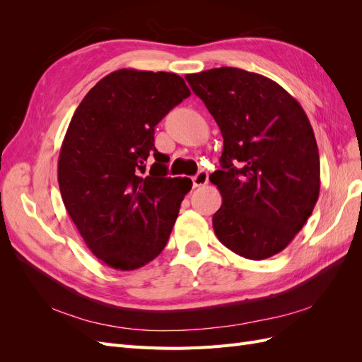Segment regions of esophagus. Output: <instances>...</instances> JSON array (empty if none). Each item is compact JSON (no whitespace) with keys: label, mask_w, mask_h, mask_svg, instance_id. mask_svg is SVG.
<instances>
[{"label":"esophagus","mask_w":362,"mask_h":362,"mask_svg":"<svg viewBox=\"0 0 362 362\" xmlns=\"http://www.w3.org/2000/svg\"><path fill=\"white\" fill-rule=\"evenodd\" d=\"M208 184V173L205 170L198 172L193 177V185L194 187H202V185Z\"/></svg>","instance_id":"1"}]
</instances>
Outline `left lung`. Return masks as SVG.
Segmentation results:
<instances>
[{"mask_svg":"<svg viewBox=\"0 0 362 362\" xmlns=\"http://www.w3.org/2000/svg\"><path fill=\"white\" fill-rule=\"evenodd\" d=\"M223 137L222 194L213 216L218 242L247 259L279 254L311 216L320 192V158L300 104L264 75L238 68L187 74Z\"/></svg>","mask_w":362,"mask_h":362,"instance_id":"1","label":"left lung"}]
</instances>
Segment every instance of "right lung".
Segmentation results:
<instances>
[{
    "instance_id": "obj_1",
    "label": "right lung",
    "mask_w": 362,
    "mask_h": 362,
    "mask_svg": "<svg viewBox=\"0 0 362 362\" xmlns=\"http://www.w3.org/2000/svg\"><path fill=\"white\" fill-rule=\"evenodd\" d=\"M190 96L180 75L119 69L83 98L59 156V187L84 243L104 264L136 270L166 246L190 178L166 177L154 128ZM156 163L146 170L148 154Z\"/></svg>"
}]
</instances>
